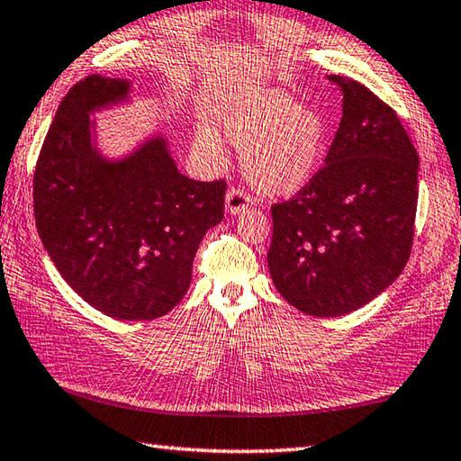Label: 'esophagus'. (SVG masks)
Here are the masks:
<instances>
[{
  "mask_svg": "<svg viewBox=\"0 0 461 461\" xmlns=\"http://www.w3.org/2000/svg\"><path fill=\"white\" fill-rule=\"evenodd\" d=\"M249 203H252V199L238 187H231L225 195V209H228L230 215H240L241 212H246Z\"/></svg>",
  "mask_w": 461,
  "mask_h": 461,
  "instance_id": "1",
  "label": "esophagus"
}]
</instances>
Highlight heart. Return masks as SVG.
<instances>
[{
    "instance_id": "obj_1",
    "label": "heart",
    "mask_w": 461,
    "mask_h": 461,
    "mask_svg": "<svg viewBox=\"0 0 461 461\" xmlns=\"http://www.w3.org/2000/svg\"><path fill=\"white\" fill-rule=\"evenodd\" d=\"M221 135L244 153V173L258 194L294 195L304 189L322 161L329 140L324 116L278 88L244 90L221 113ZM199 147L221 155L212 131H202Z\"/></svg>"
}]
</instances>
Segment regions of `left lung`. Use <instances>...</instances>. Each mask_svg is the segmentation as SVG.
<instances>
[{
  "label": "left lung",
  "mask_w": 461,
  "mask_h": 461,
  "mask_svg": "<svg viewBox=\"0 0 461 461\" xmlns=\"http://www.w3.org/2000/svg\"><path fill=\"white\" fill-rule=\"evenodd\" d=\"M342 119L322 169L272 205V282L311 316H342L399 278L411 254L420 157L399 116L361 82L329 77Z\"/></svg>",
  "instance_id": "8db88e82"
}]
</instances>
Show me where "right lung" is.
Returning <instances> with one entry per match:
<instances>
[{
    "label": "right lung",
    "instance_id": "add662e5",
    "mask_svg": "<svg viewBox=\"0 0 461 461\" xmlns=\"http://www.w3.org/2000/svg\"><path fill=\"white\" fill-rule=\"evenodd\" d=\"M132 82L100 74L58 106L33 173L38 233L68 286L116 321L173 311L209 228L223 220L225 181L179 173L163 135L108 158L92 113L131 100Z\"/></svg>",
    "mask_w": 461,
    "mask_h": 461
}]
</instances>
